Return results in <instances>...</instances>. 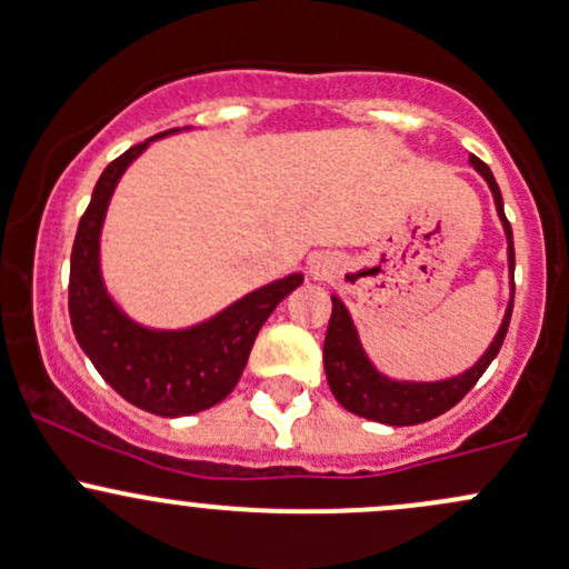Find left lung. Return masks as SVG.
Segmentation results:
<instances>
[{
    "mask_svg": "<svg viewBox=\"0 0 569 569\" xmlns=\"http://www.w3.org/2000/svg\"><path fill=\"white\" fill-rule=\"evenodd\" d=\"M472 168L478 170L482 179L488 181L493 194V203H497V213L505 224L507 236V260H510V273L516 268V249H512V228L505 217L502 206V192H499L497 179H493L491 168L478 157H469ZM516 292V290H512ZM333 311L331 322H328L326 333V347H322V363H326V377L331 385V393L336 396L341 407L350 409V412L360 415L366 420H377V423L388 426H415L426 423V420L437 418V415L448 412L450 407H456L469 390L475 388V382L480 380L482 371L491 366V360L497 358V352L502 350V341L507 336V326H510L512 315V301L507 307V315L499 326V333L493 336L491 347L486 350L478 363L472 366L463 375L450 377L442 382H396L380 375L375 366L366 358L363 347L358 341V331L350 320V311L345 309V303L339 298H331Z\"/></svg>",
    "mask_w": 569,
    "mask_h": 569,
    "instance_id": "8db88e82",
    "label": "left lung"
}]
</instances>
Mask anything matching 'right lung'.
<instances>
[{"mask_svg": "<svg viewBox=\"0 0 569 569\" xmlns=\"http://www.w3.org/2000/svg\"><path fill=\"white\" fill-rule=\"evenodd\" d=\"M162 136L168 132L132 146L102 170L72 243L67 307L78 345L121 399L151 415L179 418L203 412L230 396L241 380L262 322L303 277L292 273L260 287L209 322L187 331H149L121 315L100 277L102 219L121 173L151 140Z\"/></svg>", "mask_w": 569, "mask_h": 569, "instance_id": "add662e5", "label": "right lung"}]
</instances>
